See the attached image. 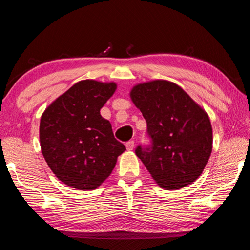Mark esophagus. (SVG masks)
Here are the masks:
<instances>
[{"mask_svg": "<svg viewBox=\"0 0 250 250\" xmlns=\"http://www.w3.org/2000/svg\"><path fill=\"white\" fill-rule=\"evenodd\" d=\"M125 147H126V150H128V151L133 150V147H134V141H133V140H130V141L126 142V143H125Z\"/></svg>", "mask_w": 250, "mask_h": 250, "instance_id": "34e87169", "label": "esophagus"}]
</instances>
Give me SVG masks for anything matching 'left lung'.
Masks as SVG:
<instances>
[{
	"mask_svg": "<svg viewBox=\"0 0 250 250\" xmlns=\"http://www.w3.org/2000/svg\"><path fill=\"white\" fill-rule=\"evenodd\" d=\"M131 100L146 121L151 145L135 154L162 188L180 189L202 174L213 149V129L205 110L176 83H138Z\"/></svg>",
	"mask_w": 250,
	"mask_h": 250,
	"instance_id": "8db88e82",
	"label": "left lung"
}]
</instances>
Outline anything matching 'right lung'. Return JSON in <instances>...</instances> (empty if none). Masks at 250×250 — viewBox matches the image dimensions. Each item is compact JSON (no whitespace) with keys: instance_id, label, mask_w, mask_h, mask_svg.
Instances as JSON below:
<instances>
[{"instance_id":"right-lung-1","label":"right lung","mask_w":250,"mask_h":250,"mask_svg":"<svg viewBox=\"0 0 250 250\" xmlns=\"http://www.w3.org/2000/svg\"><path fill=\"white\" fill-rule=\"evenodd\" d=\"M117 89L115 83L86 79L53 101L41 118L42 153L59 181L92 191L111 174L125 146L113 137L100 109Z\"/></svg>"}]
</instances>
